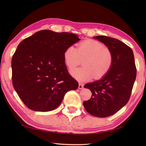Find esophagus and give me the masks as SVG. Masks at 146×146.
<instances>
[{"instance_id":"34e87169","label":"esophagus","mask_w":146,"mask_h":146,"mask_svg":"<svg viewBox=\"0 0 146 146\" xmlns=\"http://www.w3.org/2000/svg\"><path fill=\"white\" fill-rule=\"evenodd\" d=\"M83 86H84V85H83V84H82V83H79L78 85V88L80 90H82L83 88Z\"/></svg>"}]
</instances>
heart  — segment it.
Listing matches in <instances>:
<instances>
[{"label": "heart", "instance_id": "b5f03b06", "mask_svg": "<svg viewBox=\"0 0 146 146\" xmlns=\"http://www.w3.org/2000/svg\"><path fill=\"white\" fill-rule=\"evenodd\" d=\"M64 63L70 70H73L83 60V67L71 71L80 82L88 81L93 76L96 80L103 78L109 72L113 63L110 49L98 41L86 39L77 46H68L63 53Z\"/></svg>", "mask_w": 146, "mask_h": 146}]
</instances>
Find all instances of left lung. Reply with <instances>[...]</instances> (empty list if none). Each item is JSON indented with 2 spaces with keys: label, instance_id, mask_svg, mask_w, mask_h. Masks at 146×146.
Segmentation results:
<instances>
[{
  "label": "left lung",
  "instance_id": "obj_1",
  "mask_svg": "<svg viewBox=\"0 0 146 146\" xmlns=\"http://www.w3.org/2000/svg\"><path fill=\"white\" fill-rule=\"evenodd\" d=\"M94 38L112 51L113 63L109 72L101 80L84 86L92 95L90 100L83 102V106L92 115L107 117L117 112L129 100L137 70L132 49L125 43L105 36Z\"/></svg>",
  "mask_w": 146,
  "mask_h": 146
}]
</instances>
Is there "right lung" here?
I'll list each match as a JSON object with an SVG mask.
<instances>
[{
    "instance_id": "add662e5",
    "label": "right lung",
    "mask_w": 146,
    "mask_h": 146,
    "mask_svg": "<svg viewBox=\"0 0 146 146\" xmlns=\"http://www.w3.org/2000/svg\"><path fill=\"white\" fill-rule=\"evenodd\" d=\"M80 39L72 33L42 30L19 43L12 58V84L29 109L54 110L66 92L78 88L64 63L63 53Z\"/></svg>"
}]
</instances>
